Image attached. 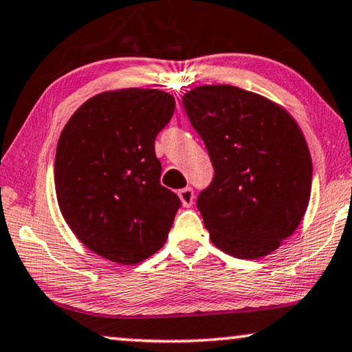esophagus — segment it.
Wrapping results in <instances>:
<instances>
[{
	"label": "esophagus",
	"mask_w": 352,
	"mask_h": 352,
	"mask_svg": "<svg viewBox=\"0 0 352 352\" xmlns=\"http://www.w3.org/2000/svg\"><path fill=\"white\" fill-rule=\"evenodd\" d=\"M178 197H180L183 207H191L192 201H195V191L191 188H183L178 191Z\"/></svg>",
	"instance_id": "obj_1"
}]
</instances>
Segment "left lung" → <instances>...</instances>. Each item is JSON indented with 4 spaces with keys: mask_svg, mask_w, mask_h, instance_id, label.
I'll return each instance as SVG.
<instances>
[{
    "mask_svg": "<svg viewBox=\"0 0 352 352\" xmlns=\"http://www.w3.org/2000/svg\"><path fill=\"white\" fill-rule=\"evenodd\" d=\"M215 175L197 209L215 247L236 258L274 252L308 209L313 162L285 108L255 92L197 86L182 97Z\"/></svg>",
    "mask_w": 352,
    "mask_h": 352,
    "instance_id": "obj_1",
    "label": "left lung"
}]
</instances>
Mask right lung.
Masks as SVG:
<instances>
[{"instance_id": "1", "label": "right lung", "mask_w": 352, "mask_h": 352, "mask_svg": "<svg viewBox=\"0 0 352 352\" xmlns=\"http://www.w3.org/2000/svg\"><path fill=\"white\" fill-rule=\"evenodd\" d=\"M175 98L160 89H118L84 102L63 127L54 178L67 225L89 250L135 265L166 244L178 207L161 185L156 135Z\"/></svg>"}]
</instances>
